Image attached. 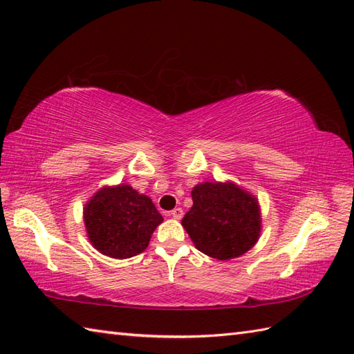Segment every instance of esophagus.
I'll use <instances>...</instances> for the list:
<instances>
[{"label": "esophagus", "mask_w": 354, "mask_h": 354, "mask_svg": "<svg viewBox=\"0 0 354 354\" xmlns=\"http://www.w3.org/2000/svg\"><path fill=\"white\" fill-rule=\"evenodd\" d=\"M169 216L170 217H173V219H181V217L184 216V212H183V208H175V209H171V212L169 213Z\"/></svg>", "instance_id": "esophagus-1"}]
</instances>
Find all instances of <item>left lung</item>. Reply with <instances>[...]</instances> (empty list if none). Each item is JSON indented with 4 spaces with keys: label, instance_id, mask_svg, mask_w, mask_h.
Here are the masks:
<instances>
[{
    "label": "left lung",
    "instance_id": "left-lung-1",
    "mask_svg": "<svg viewBox=\"0 0 354 354\" xmlns=\"http://www.w3.org/2000/svg\"><path fill=\"white\" fill-rule=\"evenodd\" d=\"M193 207L183 227L201 252L217 260L250 251L260 236L259 202L234 184L202 183L192 192Z\"/></svg>",
    "mask_w": 354,
    "mask_h": 354
}]
</instances>
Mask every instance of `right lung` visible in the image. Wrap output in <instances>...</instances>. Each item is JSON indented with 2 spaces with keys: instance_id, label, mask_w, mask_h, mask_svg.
I'll return each mask as SVG.
<instances>
[{
  "instance_id": "right-lung-1",
  "label": "right lung",
  "mask_w": 354,
  "mask_h": 354,
  "mask_svg": "<svg viewBox=\"0 0 354 354\" xmlns=\"http://www.w3.org/2000/svg\"><path fill=\"white\" fill-rule=\"evenodd\" d=\"M84 214L91 243L112 259H129L145 251L162 222L153 202L124 184L97 192Z\"/></svg>"
}]
</instances>
